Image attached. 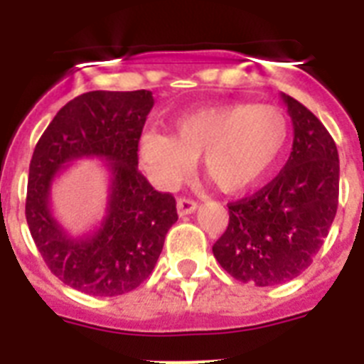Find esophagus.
I'll use <instances>...</instances> for the list:
<instances>
[{"label":"esophagus","mask_w":364,"mask_h":364,"mask_svg":"<svg viewBox=\"0 0 364 364\" xmlns=\"http://www.w3.org/2000/svg\"><path fill=\"white\" fill-rule=\"evenodd\" d=\"M197 208H198V202L191 200V198L182 197L176 200V210H178L180 217H184V215H189V213H193V211H197Z\"/></svg>","instance_id":"1"}]
</instances>
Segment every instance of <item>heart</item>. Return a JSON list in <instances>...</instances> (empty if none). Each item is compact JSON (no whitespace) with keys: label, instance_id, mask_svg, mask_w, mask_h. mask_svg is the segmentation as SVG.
<instances>
[{"label":"heart","instance_id":"1","mask_svg":"<svg viewBox=\"0 0 364 364\" xmlns=\"http://www.w3.org/2000/svg\"><path fill=\"white\" fill-rule=\"evenodd\" d=\"M290 134L284 112L273 105L204 107L173 122L171 134L144 133L138 156L159 188H175L202 160V171L224 193H239L264 178Z\"/></svg>","mask_w":364,"mask_h":364}]
</instances>
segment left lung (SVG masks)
Listing matches in <instances>:
<instances>
[{
    "mask_svg": "<svg viewBox=\"0 0 364 364\" xmlns=\"http://www.w3.org/2000/svg\"><path fill=\"white\" fill-rule=\"evenodd\" d=\"M294 124L290 159L253 197L230 202V224L213 244L218 264L240 282L275 286L311 264L339 204V154L310 109L282 95Z\"/></svg>",
    "mask_w": 364,
    "mask_h": 364,
    "instance_id": "left-lung-1",
    "label": "left lung"
}]
</instances>
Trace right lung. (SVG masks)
<instances>
[{
    "mask_svg": "<svg viewBox=\"0 0 364 364\" xmlns=\"http://www.w3.org/2000/svg\"><path fill=\"white\" fill-rule=\"evenodd\" d=\"M151 91H91L58 111L38 140L28 167L25 217L50 272L95 297H114L142 284L178 218L171 193L138 171V142L153 109ZM102 158L112 173L108 215L92 235L69 237L52 217L48 195L58 171L73 159Z\"/></svg>",
    "mask_w": 364,
    "mask_h": 364,
    "instance_id": "right-lung-1",
    "label": "right lung"
}]
</instances>
